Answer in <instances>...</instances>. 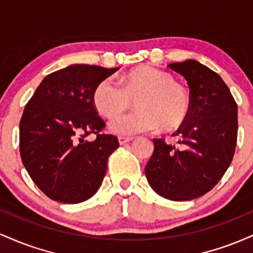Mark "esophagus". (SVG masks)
I'll return each instance as SVG.
<instances>
[{
  "label": "esophagus",
  "instance_id": "obj_1",
  "mask_svg": "<svg viewBox=\"0 0 253 253\" xmlns=\"http://www.w3.org/2000/svg\"><path fill=\"white\" fill-rule=\"evenodd\" d=\"M133 139H134L133 136H119V143H120V145H125L132 141Z\"/></svg>",
  "mask_w": 253,
  "mask_h": 253
}]
</instances>
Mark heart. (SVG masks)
<instances>
[{"label":"heart","mask_w":253,"mask_h":253,"mask_svg":"<svg viewBox=\"0 0 253 253\" xmlns=\"http://www.w3.org/2000/svg\"><path fill=\"white\" fill-rule=\"evenodd\" d=\"M135 107L128 114L112 121L109 128L121 135H133L152 130L177 128L188 118L191 98L188 90L175 82L168 71L151 65H141L126 72L120 84L110 78L102 80L92 91V103L101 115L114 118L129 107Z\"/></svg>","instance_id":"heart-1"}]
</instances>
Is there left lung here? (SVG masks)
Listing matches in <instances>:
<instances>
[{"label": "left lung", "mask_w": 253, "mask_h": 253, "mask_svg": "<svg viewBox=\"0 0 253 253\" xmlns=\"http://www.w3.org/2000/svg\"><path fill=\"white\" fill-rule=\"evenodd\" d=\"M190 89L191 107L176 133L177 145L153 139L145 168L151 188L172 201H188L213 189L228 169L237 145V103L222 78L196 60L169 64Z\"/></svg>", "instance_id": "1"}]
</instances>
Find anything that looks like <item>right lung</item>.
<instances>
[{
    "instance_id": "add662e5",
    "label": "right lung",
    "mask_w": 253,
    "mask_h": 253,
    "mask_svg": "<svg viewBox=\"0 0 253 253\" xmlns=\"http://www.w3.org/2000/svg\"><path fill=\"white\" fill-rule=\"evenodd\" d=\"M118 68L74 64L47 75L26 104L20 121V155L26 170L46 196L80 203L94 195L107 171L118 138L92 103V91ZM97 139L89 142L86 135Z\"/></svg>"
}]
</instances>
